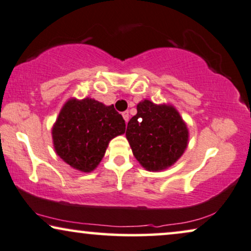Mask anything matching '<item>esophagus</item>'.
<instances>
[{"label":"esophagus","mask_w":251,"mask_h":251,"mask_svg":"<svg viewBox=\"0 0 251 251\" xmlns=\"http://www.w3.org/2000/svg\"><path fill=\"white\" fill-rule=\"evenodd\" d=\"M123 117H124V119H125V122L128 123V120H129V113H128V111L123 112Z\"/></svg>","instance_id":"esophagus-1"}]
</instances>
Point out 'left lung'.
<instances>
[{
    "mask_svg": "<svg viewBox=\"0 0 251 251\" xmlns=\"http://www.w3.org/2000/svg\"><path fill=\"white\" fill-rule=\"evenodd\" d=\"M138 113L127 124L126 138L133 155L148 171L175 164L188 145V128L172 105L140 102Z\"/></svg>",
    "mask_w": 251,
    "mask_h": 251,
    "instance_id": "obj_1",
    "label": "left lung"
}]
</instances>
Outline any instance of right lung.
<instances>
[{"label": "right lung", "mask_w": 251, "mask_h": 251, "mask_svg": "<svg viewBox=\"0 0 251 251\" xmlns=\"http://www.w3.org/2000/svg\"><path fill=\"white\" fill-rule=\"evenodd\" d=\"M125 120L113 105L94 99H71L52 127L56 153L73 169L91 172L100 164L110 140L125 133Z\"/></svg>", "instance_id": "right-lung-1"}]
</instances>
